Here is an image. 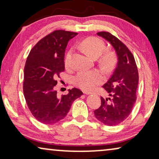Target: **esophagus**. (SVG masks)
I'll return each mask as SVG.
<instances>
[{
	"label": "esophagus",
	"instance_id": "34e87169",
	"mask_svg": "<svg viewBox=\"0 0 159 159\" xmlns=\"http://www.w3.org/2000/svg\"><path fill=\"white\" fill-rule=\"evenodd\" d=\"M84 94H86V95H90V94H92V93L89 92V91H84Z\"/></svg>",
	"mask_w": 159,
	"mask_h": 159
}]
</instances>
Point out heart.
<instances>
[{
	"instance_id": "1",
	"label": "heart",
	"mask_w": 159,
	"mask_h": 159,
	"mask_svg": "<svg viewBox=\"0 0 159 159\" xmlns=\"http://www.w3.org/2000/svg\"><path fill=\"white\" fill-rule=\"evenodd\" d=\"M80 46L87 55L94 58L99 57L106 49L105 43L96 37H89L85 38L80 43ZM71 56V51H69L65 59V64L66 66H68L70 62ZM115 61L116 56L111 51L105 52L100 58L101 64L106 67L111 66ZM103 80V76L98 71L82 70L73 77L74 84L82 90H92L98 84H101Z\"/></svg>"
}]
</instances>
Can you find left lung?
<instances>
[{"label": "left lung", "mask_w": 159, "mask_h": 159, "mask_svg": "<svg viewBox=\"0 0 159 159\" xmlns=\"http://www.w3.org/2000/svg\"><path fill=\"white\" fill-rule=\"evenodd\" d=\"M97 34L112 45L118 61L111 77L103 86L110 97L101 98V105L94 111V114L104 125H118L129 116L136 101L138 67L132 53L118 38L108 32H100Z\"/></svg>", "instance_id": "left-lung-1"}]
</instances>
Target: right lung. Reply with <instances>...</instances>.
Listing matches in <instances>:
<instances>
[{
	"mask_svg": "<svg viewBox=\"0 0 159 159\" xmlns=\"http://www.w3.org/2000/svg\"><path fill=\"white\" fill-rule=\"evenodd\" d=\"M77 32L56 30L30 51L24 69L23 91L30 112L40 122L52 125L66 116L71 104L83 93L74 88L58 96L56 90L59 74L64 71V53Z\"/></svg>",
	"mask_w": 159,
	"mask_h": 159,
	"instance_id": "right-lung-1",
	"label": "right lung"
}]
</instances>
